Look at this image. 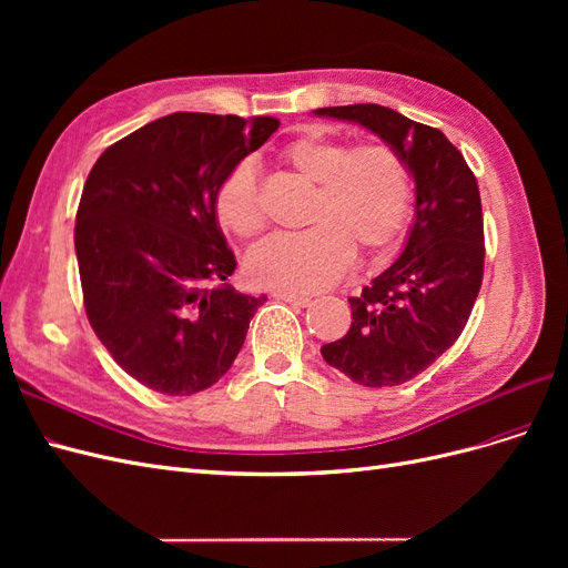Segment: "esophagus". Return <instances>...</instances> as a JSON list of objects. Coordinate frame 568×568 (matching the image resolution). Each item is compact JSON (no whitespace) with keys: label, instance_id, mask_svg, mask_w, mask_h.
<instances>
[{"label":"esophagus","instance_id":"esophagus-1","mask_svg":"<svg viewBox=\"0 0 568 568\" xmlns=\"http://www.w3.org/2000/svg\"><path fill=\"white\" fill-rule=\"evenodd\" d=\"M277 301H284L288 305H296V307H307L313 301L311 296H303V294H291V291H274L272 294Z\"/></svg>","mask_w":568,"mask_h":568}]
</instances>
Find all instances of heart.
<instances>
[{"mask_svg": "<svg viewBox=\"0 0 568 568\" xmlns=\"http://www.w3.org/2000/svg\"><path fill=\"white\" fill-rule=\"evenodd\" d=\"M282 161L305 182L317 184L301 234H280L251 251L248 277L265 288L311 294L334 284L353 261L390 251L412 213V175L388 146H353L329 136H298ZM215 217L227 232L251 239L265 227L255 170L232 168L215 194Z\"/></svg>", "mask_w": 568, "mask_h": 568, "instance_id": "obj_1", "label": "heart"}]
</instances>
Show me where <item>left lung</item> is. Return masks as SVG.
I'll use <instances>...</instances> for the list:
<instances>
[{"label": "left lung", "instance_id": "left-lung-1", "mask_svg": "<svg viewBox=\"0 0 568 568\" xmlns=\"http://www.w3.org/2000/svg\"><path fill=\"white\" fill-rule=\"evenodd\" d=\"M363 125L407 163L415 225L388 270L348 298L346 336L322 346L326 365L369 388L415 379L459 338L484 282V211L467 161L440 130L379 104L317 109Z\"/></svg>", "mask_w": 568, "mask_h": 568}]
</instances>
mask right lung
Returning a JSON list of instances; mask_svg holds the SVG:
<instances>
[{
    "instance_id": "1",
    "label": "right lung",
    "mask_w": 568,
    "mask_h": 568,
    "mask_svg": "<svg viewBox=\"0 0 568 568\" xmlns=\"http://www.w3.org/2000/svg\"><path fill=\"white\" fill-rule=\"evenodd\" d=\"M277 128L270 115L170 113L90 170L75 215L84 313L115 363L151 390L211 388L265 303L227 284L236 261L215 194Z\"/></svg>"
}]
</instances>
